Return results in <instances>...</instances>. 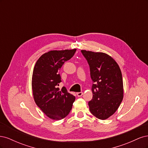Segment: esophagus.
Returning <instances> with one entry per match:
<instances>
[{"instance_id":"esophagus-1","label":"esophagus","mask_w":148,"mask_h":148,"mask_svg":"<svg viewBox=\"0 0 148 148\" xmlns=\"http://www.w3.org/2000/svg\"><path fill=\"white\" fill-rule=\"evenodd\" d=\"M77 95L78 97H81L83 95V92H78L77 93Z\"/></svg>"}]
</instances>
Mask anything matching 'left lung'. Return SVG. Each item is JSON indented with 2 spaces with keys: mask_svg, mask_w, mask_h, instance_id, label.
Masks as SVG:
<instances>
[{
  "mask_svg": "<svg viewBox=\"0 0 148 148\" xmlns=\"http://www.w3.org/2000/svg\"><path fill=\"white\" fill-rule=\"evenodd\" d=\"M87 60L92 81V99L88 105L91 113L106 120L117 110L123 99L122 72L119 65L109 55L102 52L81 51Z\"/></svg>",
  "mask_w": 148,
  "mask_h": 148,
  "instance_id": "8db88e82",
  "label": "left lung"
}]
</instances>
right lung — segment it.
Here are the masks:
<instances>
[{
	"mask_svg": "<svg viewBox=\"0 0 148 148\" xmlns=\"http://www.w3.org/2000/svg\"><path fill=\"white\" fill-rule=\"evenodd\" d=\"M77 49L51 51L44 53L36 62L32 77V89L36 105L48 117L61 120L69 115L75 97L65 86L60 91L59 73L63 64L72 57Z\"/></svg>",
	"mask_w": 148,
	"mask_h": 148,
	"instance_id": "obj_1",
	"label": "right lung"
}]
</instances>
